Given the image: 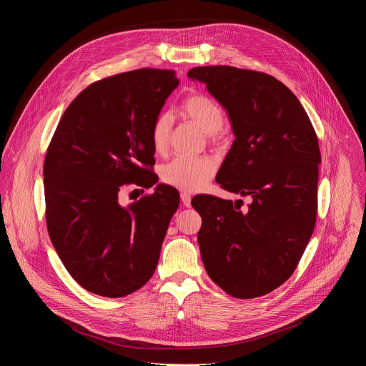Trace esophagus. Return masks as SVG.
<instances>
[{"instance_id": "1", "label": "esophagus", "mask_w": 366, "mask_h": 366, "mask_svg": "<svg viewBox=\"0 0 366 366\" xmlns=\"http://www.w3.org/2000/svg\"><path fill=\"white\" fill-rule=\"evenodd\" d=\"M181 201L184 207H191V195L188 192H181Z\"/></svg>"}]
</instances>
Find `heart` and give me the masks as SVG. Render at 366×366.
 <instances>
[{"label":"heart","instance_id":"heart-1","mask_svg":"<svg viewBox=\"0 0 366 366\" xmlns=\"http://www.w3.org/2000/svg\"><path fill=\"white\" fill-rule=\"evenodd\" d=\"M181 112L192 120L204 133L216 134L224 124V113L219 104L207 95L195 94L188 97L181 106ZM171 134V117L159 114L150 130L152 146L156 153L168 149ZM214 164L208 158L179 156L162 169V179L171 187L182 191H198L214 175Z\"/></svg>","mask_w":366,"mask_h":366}]
</instances>
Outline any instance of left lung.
Listing matches in <instances>:
<instances>
[{"label": "left lung", "instance_id": "left-lung-1", "mask_svg": "<svg viewBox=\"0 0 366 366\" xmlns=\"http://www.w3.org/2000/svg\"><path fill=\"white\" fill-rule=\"evenodd\" d=\"M188 78L219 101L234 134L216 181L250 198L247 212L230 199L192 198L204 268L232 297L265 295L292 275L315 230L316 132L298 98L271 75L220 65L192 68Z\"/></svg>", "mask_w": 366, "mask_h": 366}]
</instances>
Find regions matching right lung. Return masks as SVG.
<instances>
[{
	"label": "right lung",
	"mask_w": 366,
	"mask_h": 366,
	"mask_svg": "<svg viewBox=\"0 0 366 366\" xmlns=\"http://www.w3.org/2000/svg\"><path fill=\"white\" fill-rule=\"evenodd\" d=\"M179 85L174 71L137 69L86 86L64 113L43 175L47 232L71 277L109 298L129 295L153 275L179 205L174 187L122 206L126 183L149 187L158 177L150 130Z\"/></svg>",
	"instance_id": "right-lung-1"
}]
</instances>
